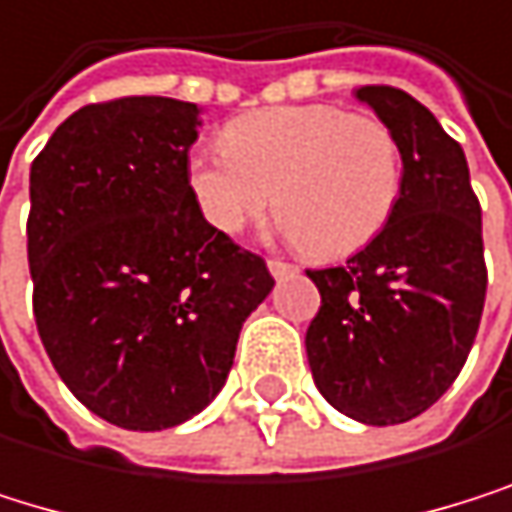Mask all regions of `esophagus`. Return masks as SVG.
<instances>
[{
  "label": "esophagus",
  "instance_id": "34e87169",
  "mask_svg": "<svg viewBox=\"0 0 512 512\" xmlns=\"http://www.w3.org/2000/svg\"><path fill=\"white\" fill-rule=\"evenodd\" d=\"M268 271H271L274 277H290V274H296V265L280 262V259H268Z\"/></svg>",
  "mask_w": 512,
  "mask_h": 512
}]
</instances>
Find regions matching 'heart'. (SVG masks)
Here are the masks:
<instances>
[{
	"mask_svg": "<svg viewBox=\"0 0 512 512\" xmlns=\"http://www.w3.org/2000/svg\"><path fill=\"white\" fill-rule=\"evenodd\" d=\"M225 149H195L189 192L219 235H241L274 195L287 238L314 259H342L381 235L403 189V149L375 115L274 106L235 118Z\"/></svg>",
	"mask_w": 512,
	"mask_h": 512,
	"instance_id": "obj_1",
	"label": "heart"
}]
</instances>
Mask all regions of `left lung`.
Masks as SVG:
<instances>
[{
	"label": "left lung",
	"mask_w": 512,
	"mask_h": 512,
	"mask_svg": "<svg viewBox=\"0 0 512 512\" xmlns=\"http://www.w3.org/2000/svg\"><path fill=\"white\" fill-rule=\"evenodd\" d=\"M354 97L403 149L391 222L339 268L308 271L320 311L305 332L317 391L342 415L388 427L430 409L458 378L485 305L482 210L464 149L397 88Z\"/></svg>",
	"instance_id": "1"
}]
</instances>
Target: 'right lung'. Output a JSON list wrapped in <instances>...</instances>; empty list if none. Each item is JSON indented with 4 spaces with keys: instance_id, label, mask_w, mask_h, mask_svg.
Returning <instances> with one entry per match:
<instances>
[{
    "instance_id": "right-lung-1",
    "label": "right lung",
    "mask_w": 512,
    "mask_h": 512,
    "mask_svg": "<svg viewBox=\"0 0 512 512\" xmlns=\"http://www.w3.org/2000/svg\"><path fill=\"white\" fill-rule=\"evenodd\" d=\"M201 106L121 97L72 112L30 167L27 256L42 345L103 421L164 430L222 391L265 262L210 228L186 164Z\"/></svg>"
}]
</instances>
